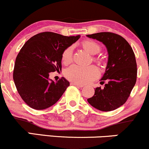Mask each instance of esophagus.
<instances>
[{"instance_id":"esophagus-1","label":"esophagus","mask_w":149,"mask_h":149,"mask_svg":"<svg viewBox=\"0 0 149 149\" xmlns=\"http://www.w3.org/2000/svg\"><path fill=\"white\" fill-rule=\"evenodd\" d=\"M70 84L74 85V86H77L78 88H82L84 86V85H82V84H77V83H74V82H71V83H70Z\"/></svg>"}]
</instances>
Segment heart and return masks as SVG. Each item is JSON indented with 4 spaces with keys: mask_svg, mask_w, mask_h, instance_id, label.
I'll list each match as a JSON object with an SVG mask.
<instances>
[{
    "mask_svg": "<svg viewBox=\"0 0 149 149\" xmlns=\"http://www.w3.org/2000/svg\"><path fill=\"white\" fill-rule=\"evenodd\" d=\"M81 46L89 54H98L101 51V45L93 40H85L81 43ZM72 46H69L64 50L62 54V61L63 64H70L72 60ZM93 61L98 65L103 64V60L98 58H93ZM66 78L72 82L84 84L91 82L99 76V71L95 66L81 67L72 65L66 70L65 72Z\"/></svg>",
    "mask_w": 149,
    "mask_h": 149,
    "instance_id": "obj_1",
    "label": "heart"
}]
</instances>
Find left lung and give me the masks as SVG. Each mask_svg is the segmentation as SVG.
Here are the masks:
<instances>
[{
    "label": "left lung",
    "instance_id": "obj_1",
    "mask_svg": "<svg viewBox=\"0 0 149 149\" xmlns=\"http://www.w3.org/2000/svg\"><path fill=\"white\" fill-rule=\"evenodd\" d=\"M86 36L103 43L108 53L106 72L101 79L106 80L107 84L103 88H95L93 96L87 101L99 111H114L127 101L136 84L137 68L134 53L127 41L117 34L100 32Z\"/></svg>",
    "mask_w": 149,
    "mask_h": 149
}]
</instances>
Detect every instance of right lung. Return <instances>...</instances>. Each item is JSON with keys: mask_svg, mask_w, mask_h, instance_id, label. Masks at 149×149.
Returning <instances> with one entry per match:
<instances>
[{"mask_svg": "<svg viewBox=\"0 0 149 149\" xmlns=\"http://www.w3.org/2000/svg\"><path fill=\"white\" fill-rule=\"evenodd\" d=\"M79 38L80 35L66 36L45 31L24 43L16 58L13 79L21 98L29 107L46 109L61 98L70 82L64 77L53 81L49 74L61 70L63 52Z\"/></svg>", "mask_w": 149, "mask_h": 149, "instance_id": "obj_1", "label": "right lung"}]
</instances>
